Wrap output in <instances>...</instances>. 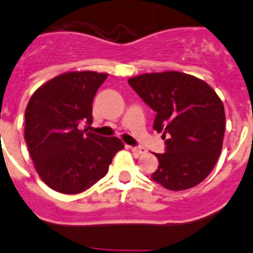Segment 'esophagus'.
I'll return each mask as SVG.
<instances>
[{"label": "esophagus", "instance_id": "obj_1", "mask_svg": "<svg viewBox=\"0 0 253 253\" xmlns=\"http://www.w3.org/2000/svg\"><path fill=\"white\" fill-rule=\"evenodd\" d=\"M129 148H131L132 152L138 153V155H142V153L147 152V150H146L145 147H129Z\"/></svg>", "mask_w": 253, "mask_h": 253}]
</instances>
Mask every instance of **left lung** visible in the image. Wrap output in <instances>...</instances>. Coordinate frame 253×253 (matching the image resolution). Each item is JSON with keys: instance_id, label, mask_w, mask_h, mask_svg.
<instances>
[{"instance_id": "left-lung-1", "label": "left lung", "mask_w": 253, "mask_h": 253, "mask_svg": "<svg viewBox=\"0 0 253 253\" xmlns=\"http://www.w3.org/2000/svg\"><path fill=\"white\" fill-rule=\"evenodd\" d=\"M128 84L155 111L153 128L166 140V152L155 153L160 165L151 180L171 191L202 182L218 160L225 136V108L216 92L177 71L145 73Z\"/></svg>"}]
</instances>
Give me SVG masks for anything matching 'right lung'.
Segmentation results:
<instances>
[{
	"label": "right lung",
	"mask_w": 253,
	"mask_h": 253,
	"mask_svg": "<svg viewBox=\"0 0 253 253\" xmlns=\"http://www.w3.org/2000/svg\"><path fill=\"white\" fill-rule=\"evenodd\" d=\"M107 73L66 72L31 96L25 112V140L37 173L52 190L76 195L108 172L125 147L117 137L80 129L92 124V101Z\"/></svg>",
	"instance_id": "right-lung-1"
}]
</instances>
